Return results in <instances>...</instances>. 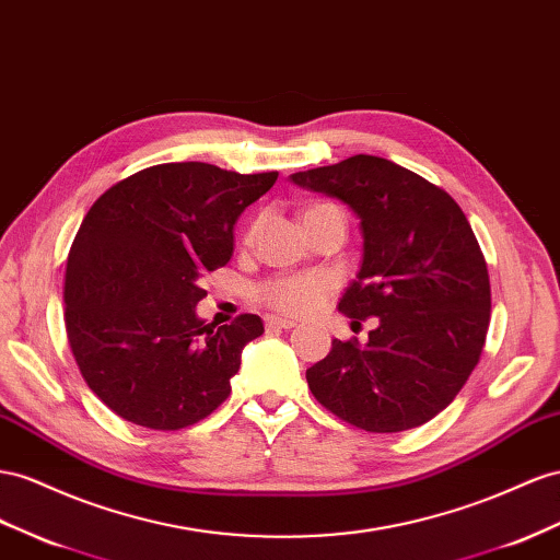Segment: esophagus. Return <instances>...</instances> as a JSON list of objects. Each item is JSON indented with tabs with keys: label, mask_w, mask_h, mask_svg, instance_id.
I'll return each mask as SVG.
<instances>
[{
	"label": "esophagus",
	"mask_w": 560,
	"mask_h": 560,
	"mask_svg": "<svg viewBox=\"0 0 560 560\" xmlns=\"http://www.w3.org/2000/svg\"><path fill=\"white\" fill-rule=\"evenodd\" d=\"M266 327H268V329H292V327H296V323H294V320H287V317L268 315V317H266Z\"/></svg>",
	"instance_id": "obj_1"
}]
</instances>
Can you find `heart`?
<instances>
[{
    "label": "heart",
    "mask_w": 560,
    "mask_h": 560,
    "mask_svg": "<svg viewBox=\"0 0 560 560\" xmlns=\"http://www.w3.org/2000/svg\"><path fill=\"white\" fill-rule=\"evenodd\" d=\"M331 287L335 284L323 273L276 278L259 287V299L278 313L308 315L325 304Z\"/></svg>",
    "instance_id": "heart-1"
}]
</instances>
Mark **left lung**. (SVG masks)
Listing matches in <instances>:
<instances>
[{
	"label": "left lung",
	"mask_w": 560,
	"mask_h": 560,
	"mask_svg": "<svg viewBox=\"0 0 560 560\" xmlns=\"http://www.w3.org/2000/svg\"><path fill=\"white\" fill-rule=\"evenodd\" d=\"M290 180L343 202L360 221V270L337 308L351 325L380 317L365 346L331 341L306 370L308 388L372 433L427 424L478 365L490 325L488 266L464 211L427 178L374 155Z\"/></svg>",
	"instance_id": "8db88e82"
}]
</instances>
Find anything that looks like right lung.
<instances>
[{
  "mask_svg": "<svg viewBox=\"0 0 560 560\" xmlns=\"http://www.w3.org/2000/svg\"><path fill=\"white\" fill-rule=\"evenodd\" d=\"M278 172L155 164L105 190L68 254L66 329L84 382L115 415L178 431L229 398L259 315L217 327L195 311L202 276L231 261L235 223Z\"/></svg>",
  "mask_w": 560,
  "mask_h": 560,
  "instance_id": "1",
  "label": "right lung"
}]
</instances>
